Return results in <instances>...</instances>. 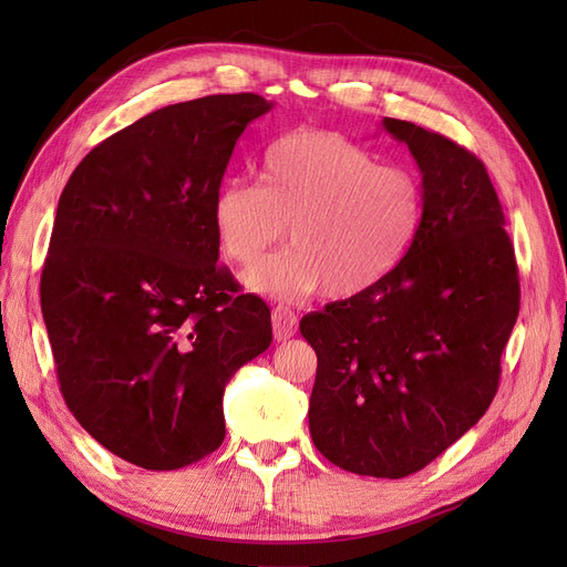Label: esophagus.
<instances>
[{
    "instance_id": "34e87169",
    "label": "esophagus",
    "mask_w": 567,
    "mask_h": 567,
    "mask_svg": "<svg viewBox=\"0 0 567 567\" xmlns=\"http://www.w3.org/2000/svg\"><path fill=\"white\" fill-rule=\"evenodd\" d=\"M271 329H274V340H277V342H286L290 336L296 333V329H298V317H296V312L290 310V307H286V305L274 307V312H271Z\"/></svg>"
}]
</instances>
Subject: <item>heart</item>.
<instances>
[{
    "label": "heart",
    "mask_w": 567,
    "mask_h": 567,
    "mask_svg": "<svg viewBox=\"0 0 567 567\" xmlns=\"http://www.w3.org/2000/svg\"><path fill=\"white\" fill-rule=\"evenodd\" d=\"M421 217L423 192L409 169L323 130L281 136L265 153L260 186L229 182L213 203L219 250L236 265L254 262L291 225L293 247L244 271L255 293L288 302L323 288L346 300L379 286Z\"/></svg>",
    "instance_id": "1"
}]
</instances>
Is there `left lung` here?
<instances>
[{
	"instance_id": "8db88e82",
	"label": "left lung",
	"mask_w": 567,
	"mask_h": 567,
	"mask_svg": "<svg viewBox=\"0 0 567 567\" xmlns=\"http://www.w3.org/2000/svg\"><path fill=\"white\" fill-rule=\"evenodd\" d=\"M421 169L406 255L362 296L302 317L317 352L315 447L342 471L406 477L492 404L520 310L518 265L483 161L447 136L383 117Z\"/></svg>"
}]
</instances>
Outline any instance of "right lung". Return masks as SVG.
I'll return each instance as SVG.
<instances>
[{
    "instance_id": "obj_1",
    "label": "right lung",
    "mask_w": 567,
    "mask_h": 567,
    "mask_svg": "<svg viewBox=\"0 0 567 567\" xmlns=\"http://www.w3.org/2000/svg\"><path fill=\"white\" fill-rule=\"evenodd\" d=\"M260 94L165 106L94 146L59 198L40 300L78 423L146 471L225 440L231 375L271 342L265 300L217 262L213 203Z\"/></svg>"
}]
</instances>
